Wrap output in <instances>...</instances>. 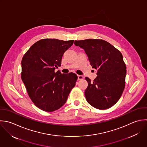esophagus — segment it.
I'll return each mask as SVG.
<instances>
[{"label": "esophagus", "instance_id": "34e87169", "mask_svg": "<svg viewBox=\"0 0 147 147\" xmlns=\"http://www.w3.org/2000/svg\"><path fill=\"white\" fill-rule=\"evenodd\" d=\"M84 78V77L81 75H78V80H81Z\"/></svg>", "mask_w": 147, "mask_h": 147}]
</instances>
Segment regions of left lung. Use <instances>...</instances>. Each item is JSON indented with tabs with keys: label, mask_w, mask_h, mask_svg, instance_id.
Masks as SVG:
<instances>
[{
	"label": "left lung",
	"mask_w": 147,
	"mask_h": 147,
	"mask_svg": "<svg viewBox=\"0 0 147 147\" xmlns=\"http://www.w3.org/2000/svg\"><path fill=\"white\" fill-rule=\"evenodd\" d=\"M74 44L85 50L91 66L97 70L93 82L85 78L88 83L85 91L86 101L98 109L110 108L119 101L125 88L127 70L122 54L102 39L75 40Z\"/></svg>",
	"instance_id": "left-lung-1"
}]
</instances>
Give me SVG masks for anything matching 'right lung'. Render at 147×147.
<instances>
[{
    "mask_svg": "<svg viewBox=\"0 0 147 147\" xmlns=\"http://www.w3.org/2000/svg\"><path fill=\"white\" fill-rule=\"evenodd\" d=\"M73 42L74 40L41 39L23 57L22 80L32 102L42 111L50 112L62 107L76 85L78 78L76 74L55 72L61 66L64 53Z\"/></svg>",
    "mask_w": 147,
    "mask_h": 147,
    "instance_id": "add662e5",
    "label": "right lung"
}]
</instances>
